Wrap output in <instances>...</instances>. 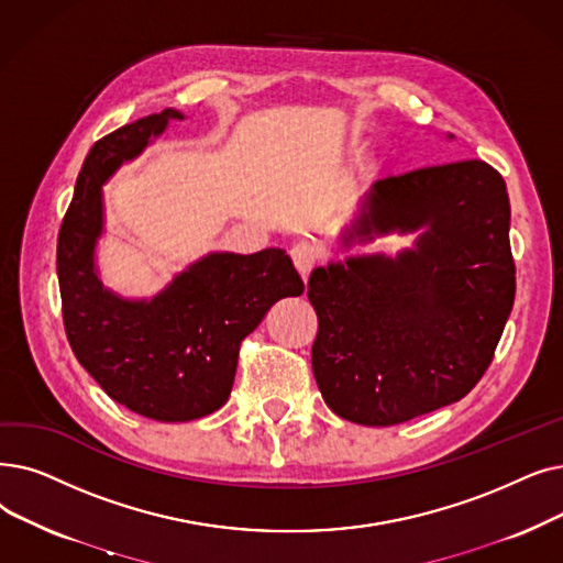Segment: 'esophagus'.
<instances>
[{
	"instance_id": "34e87169",
	"label": "esophagus",
	"mask_w": 563,
	"mask_h": 563,
	"mask_svg": "<svg viewBox=\"0 0 563 563\" xmlns=\"http://www.w3.org/2000/svg\"><path fill=\"white\" fill-rule=\"evenodd\" d=\"M289 255H291V262H295V266H297V272L303 278L312 272L314 264L320 262V251H317L310 241L295 243V246H291V251H289Z\"/></svg>"
}]
</instances>
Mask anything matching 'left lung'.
<instances>
[{
    "mask_svg": "<svg viewBox=\"0 0 563 563\" xmlns=\"http://www.w3.org/2000/svg\"><path fill=\"white\" fill-rule=\"evenodd\" d=\"M453 140V135H449ZM510 205L497 169L457 161L371 186L340 246H411L312 268L320 320L312 373L324 402L361 426H396L476 386L516 299Z\"/></svg>",
    "mask_w": 563,
    "mask_h": 563,
    "instance_id": "1",
    "label": "left lung"
}]
</instances>
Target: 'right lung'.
<instances>
[{
	"mask_svg": "<svg viewBox=\"0 0 563 563\" xmlns=\"http://www.w3.org/2000/svg\"><path fill=\"white\" fill-rule=\"evenodd\" d=\"M175 108L142 117L91 146L57 239L62 314L70 350L106 394L146 419L184 423L221 409L234 384L241 340L266 310L303 295L283 249L207 253L150 299L108 289L96 266L106 232L103 186L163 135Z\"/></svg>",
	"mask_w": 563,
	"mask_h": 563,
	"instance_id": "add662e5",
	"label": "right lung"
}]
</instances>
